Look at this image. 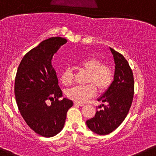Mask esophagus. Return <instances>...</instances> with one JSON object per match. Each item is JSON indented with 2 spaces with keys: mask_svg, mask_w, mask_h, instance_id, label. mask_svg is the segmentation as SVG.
<instances>
[{
  "mask_svg": "<svg viewBox=\"0 0 156 156\" xmlns=\"http://www.w3.org/2000/svg\"><path fill=\"white\" fill-rule=\"evenodd\" d=\"M74 104H75V105L81 106V107H82V106H84V104H83V103H79V102H76V101L75 102Z\"/></svg>",
  "mask_w": 156,
  "mask_h": 156,
  "instance_id": "1",
  "label": "esophagus"
}]
</instances>
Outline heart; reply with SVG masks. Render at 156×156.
Instances as JSON below:
<instances>
[{"label": "heart", "mask_w": 156, "mask_h": 156, "mask_svg": "<svg viewBox=\"0 0 156 156\" xmlns=\"http://www.w3.org/2000/svg\"><path fill=\"white\" fill-rule=\"evenodd\" d=\"M101 61L95 58H87L79 61L78 68L88 72L87 82L89 84L75 86L66 91V95L76 102H84L93 97L97 92H104L112 84L114 79V72L111 66L101 64ZM61 83L69 85L73 81V73L70 68H66L61 75Z\"/></svg>", "instance_id": "b5f03b06"}]
</instances>
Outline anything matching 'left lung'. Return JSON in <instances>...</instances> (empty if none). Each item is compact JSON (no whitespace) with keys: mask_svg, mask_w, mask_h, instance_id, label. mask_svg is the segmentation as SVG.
<instances>
[{"mask_svg":"<svg viewBox=\"0 0 156 156\" xmlns=\"http://www.w3.org/2000/svg\"><path fill=\"white\" fill-rule=\"evenodd\" d=\"M109 49L115 65L114 79L98 98V101L107 104H102L104 108L97 110L95 115L86 121L87 127L98 135L109 134L123 122L130 109L134 94V78L127 61L113 49L109 47Z\"/></svg>","mask_w":156,"mask_h":156,"instance_id":"8db88e82","label":"left lung"}]
</instances>
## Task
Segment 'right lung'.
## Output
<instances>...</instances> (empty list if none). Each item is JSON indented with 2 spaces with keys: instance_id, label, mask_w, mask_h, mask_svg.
<instances>
[{
  "instance_id": "obj_1",
  "label": "right lung",
  "mask_w": 156,
  "mask_h": 156,
  "mask_svg": "<svg viewBox=\"0 0 156 156\" xmlns=\"http://www.w3.org/2000/svg\"><path fill=\"white\" fill-rule=\"evenodd\" d=\"M67 42L61 37L43 41L20 61L15 82V95L23 119L40 136L52 137L64 128L66 112L73 101L64 98L58 86L52 60L55 53ZM50 100L51 104H47Z\"/></svg>"
}]
</instances>
